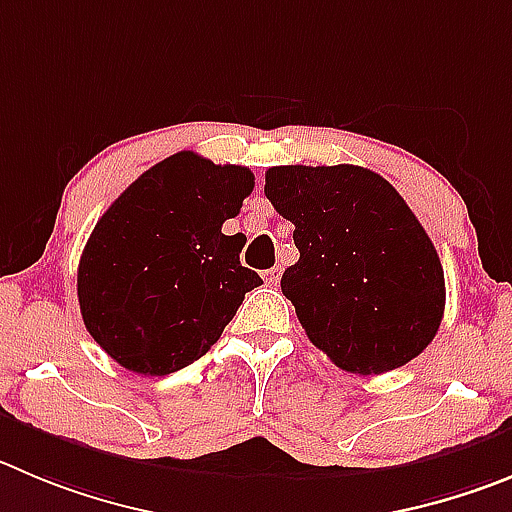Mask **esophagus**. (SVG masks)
Masks as SVG:
<instances>
[{"mask_svg":"<svg viewBox=\"0 0 512 512\" xmlns=\"http://www.w3.org/2000/svg\"><path fill=\"white\" fill-rule=\"evenodd\" d=\"M280 272H283L280 267H272V270H267L265 272V283L267 285H278L280 283Z\"/></svg>","mask_w":512,"mask_h":512,"instance_id":"esophagus-1","label":"esophagus"}]
</instances>
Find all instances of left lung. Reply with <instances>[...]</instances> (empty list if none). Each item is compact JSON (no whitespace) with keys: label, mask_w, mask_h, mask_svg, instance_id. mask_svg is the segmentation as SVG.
<instances>
[{"label":"left lung","mask_w":512,"mask_h":512,"mask_svg":"<svg viewBox=\"0 0 512 512\" xmlns=\"http://www.w3.org/2000/svg\"><path fill=\"white\" fill-rule=\"evenodd\" d=\"M265 197L300 260L280 288L310 343L351 374L417 358L444 315V270L399 191L364 166H272Z\"/></svg>","instance_id":"1"}]
</instances>
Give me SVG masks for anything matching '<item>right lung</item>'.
Returning <instances> with one entry per match:
<instances>
[{
	"instance_id": "right-lung-1",
	"label": "right lung",
	"mask_w": 512,
	"mask_h": 512,
	"mask_svg": "<svg viewBox=\"0 0 512 512\" xmlns=\"http://www.w3.org/2000/svg\"><path fill=\"white\" fill-rule=\"evenodd\" d=\"M255 186L247 166L179 151L143 171L105 209L78 267L83 323L113 361L166 376L202 358L262 285L224 234Z\"/></svg>"
}]
</instances>
